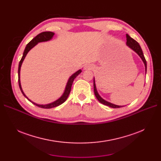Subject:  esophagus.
Here are the masks:
<instances>
[{"label":"esophagus","mask_w":161,"mask_h":161,"mask_svg":"<svg viewBox=\"0 0 161 161\" xmlns=\"http://www.w3.org/2000/svg\"><path fill=\"white\" fill-rule=\"evenodd\" d=\"M92 69V66L91 64H86L84 67V69L85 70H91Z\"/></svg>","instance_id":"1"}]
</instances>
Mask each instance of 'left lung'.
Here are the masks:
<instances>
[{
  "mask_svg": "<svg viewBox=\"0 0 161 161\" xmlns=\"http://www.w3.org/2000/svg\"><path fill=\"white\" fill-rule=\"evenodd\" d=\"M126 37H127V39H126V40H127V43H127V46H129L131 50H133L134 51H135L140 56V57L142 58V60H143V62L144 63L145 67H146V72H147V60H146V59H145V57L144 56L143 52L142 50V48H141L140 44L136 40H134L133 38H131L129 35H128V34L126 35ZM93 84H94V92H95V97H97V99H98V101L100 102L101 103L107 106H109V107H110V108H121V107H123V106H119V105H114V104H112V103H109V102L106 101L104 99H102L101 97L99 95L98 92H97V91L95 80L93 81Z\"/></svg>",
  "mask_w": 161,
  "mask_h": 161,
  "instance_id": "8db88e82",
  "label": "left lung"
}]
</instances>
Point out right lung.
<instances>
[{
    "label": "right lung",
    "mask_w": 161,
    "mask_h": 161,
    "mask_svg": "<svg viewBox=\"0 0 161 161\" xmlns=\"http://www.w3.org/2000/svg\"><path fill=\"white\" fill-rule=\"evenodd\" d=\"M53 33L51 32V31H44V32H42V33H40V34H38V35L37 36H36L35 37H34L33 40L30 42L27 43V45L25 47V50H24V52H23V56L21 58V59L20 60V62H19V69H18V81H19V88H20L21 92L23 95L25 96L26 98L30 101V102H31L32 103H33L34 105H36V106L39 107V108H43V109H50V108H55V107H57L58 105H60L61 104H62L67 99L68 97H69L70 92V91H71V86H72V82L73 81H74L75 78L79 75L80 73L81 72V70H78L76 72H75L74 75H72L70 76V78L69 79V81H68L67 82V85L66 86V89H65V91L64 92V94H63V95L60 97V98L59 99H58L57 101L53 102V103H50V104H47V105H38V104H36L35 103H33V102H32L31 101H30V99H29L27 97L25 96V95L24 94V92L21 89V82H20V69H21V64H22V62L24 60V58H25L27 53H28V52L30 51L31 48L35 46L37 43L38 42H46V41H48L50 40V39L53 37Z\"/></svg>",
    "instance_id": "1"
}]
</instances>
